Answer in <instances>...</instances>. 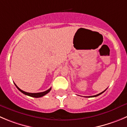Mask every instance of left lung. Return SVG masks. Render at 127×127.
Here are the masks:
<instances>
[{"mask_svg":"<svg viewBox=\"0 0 127 127\" xmlns=\"http://www.w3.org/2000/svg\"><path fill=\"white\" fill-rule=\"evenodd\" d=\"M106 90H105L103 92H101V93H100V94H97V95H94V96H88V97H95V96H98V95H101V94H103V92H104Z\"/></svg>","mask_w":127,"mask_h":127,"instance_id":"obj_1","label":"left lung"}]
</instances>
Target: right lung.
<instances>
[{
	"mask_svg": "<svg viewBox=\"0 0 127 127\" xmlns=\"http://www.w3.org/2000/svg\"><path fill=\"white\" fill-rule=\"evenodd\" d=\"M15 84V85L16 86V87L19 90V91L21 92L22 93H23L24 94H25V95H28V96H32V97H35V98H39V97H42V96H44L45 95H46V94H47L50 91V90H51V88H50V89H49V90H46V91L45 92H39V93H29V92H24L23 91V90H22L21 89H19V87H18L16 85V84Z\"/></svg>",
	"mask_w": 127,
	"mask_h": 127,
	"instance_id": "1",
	"label": "right lung"
}]
</instances>
